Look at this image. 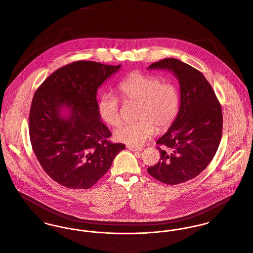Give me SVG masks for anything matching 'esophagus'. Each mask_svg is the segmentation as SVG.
<instances>
[{"label":"esophagus","instance_id":"34e87169","mask_svg":"<svg viewBox=\"0 0 253 253\" xmlns=\"http://www.w3.org/2000/svg\"><path fill=\"white\" fill-rule=\"evenodd\" d=\"M127 149L130 150L131 152H142L143 151V148H135V147H130V146H128Z\"/></svg>","mask_w":253,"mask_h":253}]
</instances>
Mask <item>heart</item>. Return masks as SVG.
<instances>
[{
	"label": "heart",
	"instance_id": "obj_1",
	"mask_svg": "<svg viewBox=\"0 0 253 253\" xmlns=\"http://www.w3.org/2000/svg\"><path fill=\"white\" fill-rule=\"evenodd\" d=\"M125 102H138L135 123L124 124L114 131V139L130 147L143 146L155 134L156 127L163 131L175 121L180 105L177 87L169 82H161L155 76L133 73L118 85ZM101 119L110 126L121 123L120 101L112 93H105L99 101Z\"/></svg>",
	"mask_w": 253,
	"mask_h": 253
}]
</instances>
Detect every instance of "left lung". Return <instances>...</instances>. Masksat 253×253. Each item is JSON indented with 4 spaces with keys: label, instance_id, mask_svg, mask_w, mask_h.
<instances>
[{
    "label": "left lung",
    "instance_id": "8db88e82",
    "mask_svg": "<svg viewBox=\"0 0 253 253\" xmlns=\"http://www.w3.org/2000/svg\"><path fill=\"white\" fill-rule=\"evenodd\" d=\"M148 69L172 72L180 84V108L173 124L156 144L160 159L148 172L166 185H177L200 175L218 150L222 109L202 72L176 59L164 58Z\"/></svg>",
    "mask_w": 253,
    "mask_h": 253
}]
</instances>
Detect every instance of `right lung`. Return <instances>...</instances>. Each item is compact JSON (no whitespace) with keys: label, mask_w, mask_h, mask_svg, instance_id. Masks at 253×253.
<instances>
[{"label":"right lung","mask_w":253,"mask_h":253,"mask_svg":"<svg viewBox=\"0 0 253 253\" xmlns=\"http://www.w3.org/2000/svg\"><path fill=\"white\" fill-rule=\"evenodd\" d=\"M121 65L79 60L58 68L36 91L29 115L30 141L53 181L89 189L110 168L124 144H112L101 121L97 91Z\"/></svg>","instance_id":"1"}]
</instances>
